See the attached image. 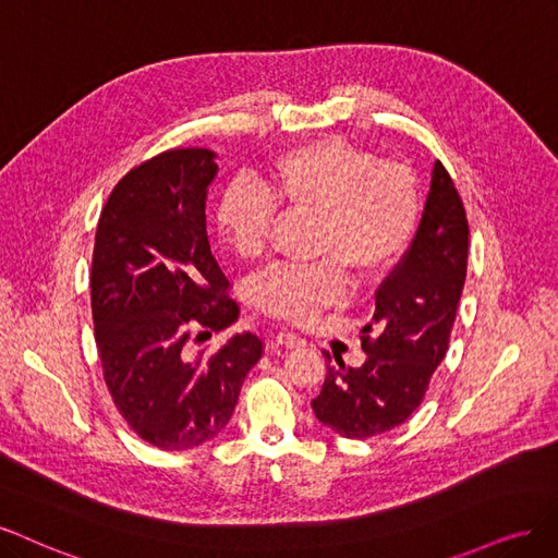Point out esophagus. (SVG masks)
<instances>
[{
  "mask_svg": "<svg viewBox=\"0 0 558 558\" xmlns=\"http://www.w3.org/2000/svg\"><path fill=\"white\" fill-rule=\"evenodd\" d=\"M271 345H282V348H303L305 338H301L299 333L292 331H280L276 336H271Z\"/></svg>",
  "mask_w": 558,
  "mask_h": 558,
  "instance_id": "esophagus-1",
  "label": "esophagus"
}]
</instances>
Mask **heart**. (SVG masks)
Segmentation results:
<instances>
[{
	"label": "heart",
	"mask_w": 558,
	"mask_h": 558,
	"mask_svg": "<svg viewBox=\"0 0 558 558\" xmlns=\"http://www.w3.org/2000/svg\"><path fill=\"white\" fill-rule=\"evenodd\" d=\"M276 204L317 215L315 262L280 264L253 287L255 305L287 322H308L359 280L385 276L401 259L420 218L412 171L340 138H319L278 155L257 185H231L215 210L222 243L243 262L264 257Z\"/></svg>",
	"instance_id": "b5f03b06"
}]
</instances>
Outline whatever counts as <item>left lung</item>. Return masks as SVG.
<instances>
[{
	"instance_id": "left-lung-1",
	"label": "left lung",
	"mask_w": 558,
	"mask_h": 558,
	"mask_svg": "<svg viewBox=\"0 0 558 558\" xmlns=\"http://www.w3.org/2000/svg\"><path fill=\"white\" fill-rule=\"evenodd\" d=\"M469 259V218L452 175L434 165L420 229L403 259L375 292L362 327L366 362L327 364L313 399L317 420L345 438H371L403 424L426 397L449 348ZM327 359L329 352H327Z\"/></svg>"
}]
</instances>
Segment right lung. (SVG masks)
Returning a JSON list of instances; mask_svg holds the SVG:
<instances>
[{
    "label": "right lung",
    "mask_w": 558,
    "mask_h": 558,
    "mask_svg": "<svg viewBox=\"0 0 558 558\" xmlns=\"http://www.w3.org/2000/svg\"><path fill=\"white\" fill-rule=\"evenodd\" d=\"M213 157L173 148L141 161L120 178L97 225L89 296L104 383L134 434L159 449L218 436L264 352L262 338L245 331L208 356L192 354L239 319L206 233Z\"/></svg>",
    "instance_id": "right-lung-1"
}]
</instances>
